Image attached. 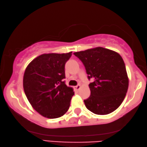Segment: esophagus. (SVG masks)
<instances>
[{
	"mask_svg": "<svg viewBox=\"0 0 147 147\" xmlns=\"http://www.w3.org/2000/svg\"><path fill=\"white\" fill-rule=\"evenodd\" d=\"M74 88H75V89H76V90H78L80 89V88H81V85H79V84H78V85H76Z\"/></svg>",
	"mask_w": 147,
	"mask_h": 147,
	"instance_id": "34e87169",
	"label": "esophagus"
}]
</instances>
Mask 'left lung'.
Segmentation results:
<instances>
[{
  "label": "left lung",
  "instance_id": "left-lung-1",
  "mask_svg": "<svg viewBox=\"0 0 147 147\" xmlns=\"http://www.w3.org/2000/svg\"><path fill=\"white\" fill-rule=\"evenodd\" d=\"M83 62L90 96L84 100L87 109L96 115H107L123 102L128 88V78L123 59L119 53L98 47L74 53Z\"/></svg>",
  "mask_w": 147,
  "mask_h": 147
}]
</instances>
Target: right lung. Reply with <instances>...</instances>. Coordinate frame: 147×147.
<instances>
[{
    "instance_id": "add662e5",
    "label": "right lung",
    "mask_w": 147,
    "mask_h": 147,
    "mask_svg": "<svg viewBox=\"0 0 147 147\" xmlns=\"http://www.w3.org/2000/svg\"><path fill=\"white\" fill-rule=\"evenodd\" d=\"M68 53L40 55L28 65L23 76V88L28 102L37 112L49 119L62 117L70 105L73 88L67 86L65 64Z\"/></svg>"
}]
</instances>
